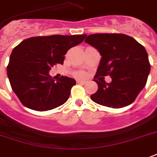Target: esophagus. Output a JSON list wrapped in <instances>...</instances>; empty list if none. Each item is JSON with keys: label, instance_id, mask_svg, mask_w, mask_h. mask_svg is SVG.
Returning <instances> with one entry per match:
<instances>
[{"label": "esophagus", "instance_id": "1", "mask_svg": "<svg viewBox=\"0 0 157 157\" xmlns=\"http://www.w3.org/2000/svg\"><path fill=\"white\" fill-rule=\"evenodd\" d=\"M77 83H86V81H85V80L78 79V80H77Z\"/></svg>", "mask_w": 157, "mask_h": 157}]
</instances>
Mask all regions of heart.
<instances>
[{
  "mask_svg": "<svg viewBox=\"0 0 157 157\" xmlns=\"http://www.w3.org/2000/svg\"><path fill=\"white\" fill-rule=\"evenodd\" d=\"M78 76H80V77H83V76H84V74H83V73H81V74H78Z\"/></svg>",
  "mask_w": 157,
  "mask_h": 157,
  "instance_id": "heart-1",
  "label": "heart"
}]
</instances>
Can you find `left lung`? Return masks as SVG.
Returning a JSON list of instances; mask_svg holds the SVG:
<instances>
[{
  "instance_id": "8db88e82",
  "label": "left lung",
  "mask_w": 157,
  "mask_h": 157,
  "mask_svg": "<svg viewBox=\"0 0 157 157\" xmlns=\"http://www.w3.org/2000/svg\"><path fill=\"white\" fill-rule=\"evenodd\" d=\"M85 42L102 56L94 78L109 75V83L94 79L98 90L90 96L100 105L119 109L130 105L146 86L151 70L146 49L133 37L121 33L85 36Z\"/></svg>"
}]
</instances>
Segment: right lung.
<instances>
[{"mask_svg":"<svg viewBox=\"0 0 157 157\" xmlns=\"http://www.w3.org/2000/svg\"><path fill=\"white\" fill-rule=\"evenodd\" d=\"M85 36H33L12 50L7 76L22 105L33 110L46 111L67 101L76 81L62 76L56 82L48 72L57 63L63 64L67 51L83 42Z\"/></svg>","mask_w":157,"mask_h":157,"instance_id":"obj_1","label":"right lung"}]
</instances>
